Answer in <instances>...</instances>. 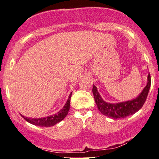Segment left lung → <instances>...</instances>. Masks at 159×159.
Returning <instances> with one entry per match:
<instances>
[{
	"label": "left lung",
	"instance_id": "8db88e82",
	"mask_svg": "<svg viewBox=\"0 0 159 159\" xmlns=\"http://www.w3.org/2000/svg\"><path fill=\"white\" fill-rule=\"evenodd\" d=\"M147 85L143 89L141 93L135 99L129 101L118 102V103H108L104 102L99 94L97 86L93 84V94L94 97L95 102L97 104L98 109L102 115L107 116L108 117L113 119H120L127 117V116L132 115L142 108L151 87V75L150 73L148 75Z\"/></svg>",
	"mask_w": 159,
	"mask_h": 159
}]
</instances>
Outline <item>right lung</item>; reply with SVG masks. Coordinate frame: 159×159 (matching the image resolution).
Wrapping results in <instances>:
<instances>
[{
	"mask_svg": "<svg viewBox=\"0 0 159 159\" xmlns=\"http://www.w3.org/2000/svg\"><path fill=\"white\" fill-rule=\"evenodd\" d=\"M71 95H72V92L70 93V95H69L68 99L67 100L66 104L64 105L62 109H60L57 113L55 114V115L48 116V117L42 118H29L24 117V116L22 115H21V116L26 120V121H27L28 122H30V123L32 125H37V126L45 127L54 126L55 125H56L58 122H61L62 120L66 117L67 115H68L69 109H70Z\"/></svg>",
	"mask_w": 159,
	"mask_h": 159,
	"instance_id": "1",
	"label": "right lung"
}]
</instances>
